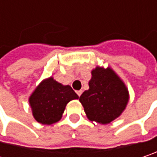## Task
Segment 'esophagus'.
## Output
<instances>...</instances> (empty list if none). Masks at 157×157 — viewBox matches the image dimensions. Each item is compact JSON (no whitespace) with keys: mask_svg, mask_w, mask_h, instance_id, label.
<instances>
[{"mask_svg":"<svg viewBox=\"0 0 157 157\" xmlns=\"http://www.w3.org/2000/svg\"><path fill=\"white\" fill-rule=\"evenodd\" d=\"M77 94H78V96H80L81 94H82V90H78V91H77Z\"/></svg>","mask_w":157,"mask_h":157,"instance_id":"obj_1","label":"esophagus"}]
</instances>
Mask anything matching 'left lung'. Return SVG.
Masks as SVG:
<instances>
[{
	"label": "left lung",
	"instance_id": "obj_1",
	"mask_svg": "<svg viewBox=\"0 0 157 157\" xmlns=\"http://www.w3.org/2000/svg\"><path fill=\"white\" fill-rule=\"evenodd\" d=\"M89 89L79 97L90 121L107 124L120 116L129 100L123 82L110 68H95L92 71Z\"/></svg>",
	"mask_w": 157,
	"mask_h": 157
}]
</instances>
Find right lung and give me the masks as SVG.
<instances>
[{
  "label": "right lung",
  "mask_w": 157,
  "mask_h": 157,
  "mask_svg": "<svg viewBox=\"0 0 157 157\" xmlns=\"http://www.w3.org/2000/svg\"><path fill=\"white\" fill-rule=\"evenodd\" d=\"M77 95L70 86H62L52 78L44 80L29 98L35 119L43 124L57 122L62 116L67 104Z\"/></svg>",
  "instance_id": "obj_1"
}]
</instances>
